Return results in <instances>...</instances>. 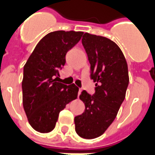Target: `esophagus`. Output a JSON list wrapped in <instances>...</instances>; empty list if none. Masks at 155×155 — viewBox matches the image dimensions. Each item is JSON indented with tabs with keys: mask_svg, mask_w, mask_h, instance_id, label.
<instances>
[{
	"mask_svg": "<svg viewBox=\"0 0 155 155\" xmlns=\"http://www.w3.org/2000/svg\"><path fill=\"white\" fill-rule=\"evenodd\" d=\"M81 91H82V89H79V92H78V94H79V95L81 94Z\"/></svg>",
	"mask_w": 155,
	"mask_h": 155,
	"instance_id": "34e87169",
	"label": "esophagus"
}]
</instances>
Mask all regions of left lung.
Returning <instances> with one entry per match:
<instances>
[{"instance_id":"1","label":"left lung","mask_w":155,"mask_h":155,"mask_svg":"<svg viewBox=\"0 0 155 155\" xmlns=\"http://www.w3.org/2000/svg\"><path fill=\"white\" fill-rule=\"evenodd\" d=\"M82 44L96 87L93 95L81 92L85 109L74 117V124L81 137L94 139L103 135L117 117L129 84L128 67L122 51L112 40L85 33Z\"/></svg>"}]
</instances>
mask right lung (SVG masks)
I'll use <instances>...</instances> for the list:
<instances>
[{"label": "right lung", "instance_id": "1", "mask_svg": "<svg viewBox=\"0 0 155 155\" xmlns=\"http://www.w3.org/2000/svg\"><path fill=\"white\" fill-rule=\"evenodd\" d=\"M83 35V32L59 30L47 34L37 44L24 66L23 106L34 130L48 133L53 130L61 110L77 98L74 84L57 82L66 55Z\"/></svg>", "mask_w": 155, "mask_h": 155}]
</instances>
